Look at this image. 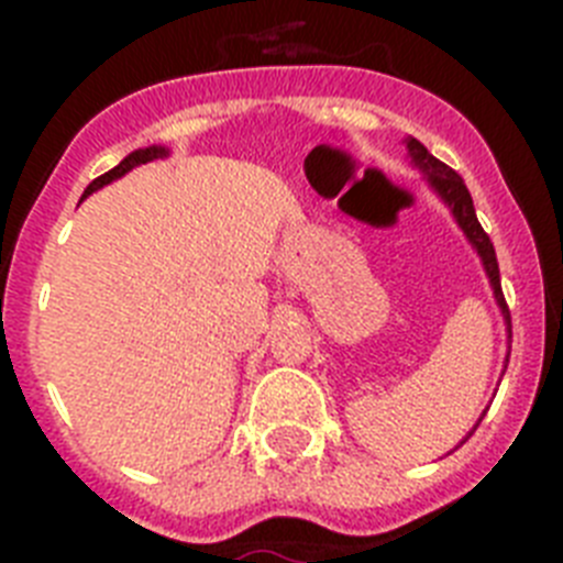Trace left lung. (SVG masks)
<instances>
[{
    "instance_id": "obj_1",
    "label": "left lung",
    "mask_w": 563,
    "mask_h": 563,
    "mask_svg": "<svg viewBox=\"0 0 563 563\" xmlns=\"http://www.w3.org/2000/svg\"><path fill=\"white\" fill-rule=\"evenodd\" d=\"M409 152H411V157H415L417 166L429 174V180H431V186L437 188V194H440L442 200L451 206V211H454L456 222H460V228L465 231V236L474 242L476 253H479L482 262H485V271H487V276H490V285H494L496 301H499L501 312H505V318H507V327H510V310H507L505 292H501L499 262H496L494 242H490V236L485 233V228H482L479 220H476L474 200H471V194H467L465 183H462V177L454 172V168L445 166L442 161H437L434 154L422 146L420 141H415V137L409 141ZM510 332H514V330H510Z\"/></svg>"
}]
</instances>
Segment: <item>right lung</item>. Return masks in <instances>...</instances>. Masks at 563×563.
Returning a JSON list of instances; mask_svg holds the SVG:
<instances>
[{"mask_svg":"<svg viewBox=\"0 0 563 563\" xmlns=\"http://www.w3.org/2000/svg\"><path fill=\"white\" fill-rule=\"evenodd\" d=\"M163 154H166V148H157V146L137 148V152H132V154H129V157H123V161L118 163V166H114V168H109L107 174H101V177H96V180L89 183V186H87V191H84V197H87V194H92V191H98V188H101V186H107V183L118 180V177H121V174H126L129 168L141 166V163H148V161H154V157H163Z\"/></svg>","mask_w":563,"mask_h":563,"instance_id":"1","label":"right lung"}]
</instances>
